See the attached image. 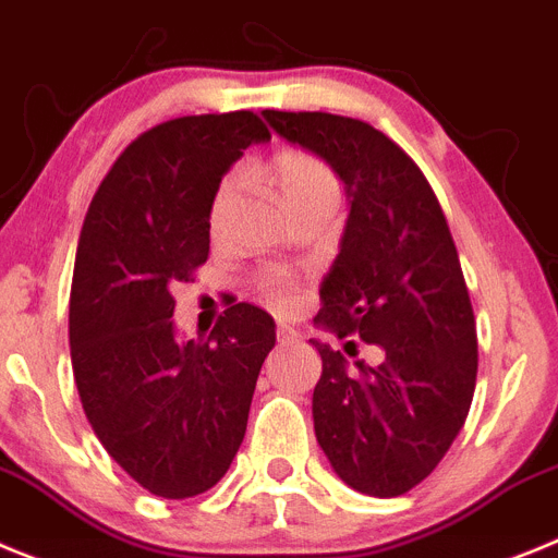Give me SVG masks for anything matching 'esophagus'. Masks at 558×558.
Returning a JSON list of instances; mask_svg holds the SVG:
<instances>
[{"label":"esophagus","mask_w":558,"mask_h":558,"mask_svg":"<svg viewBox=\"0 0 558 558\" xmlns=\"http://www.w3.org/2000/svg\"><path fill=\"white\" fill-rule=\"evenodd\" d=\"M294 341H298V333H294V330L291 328H278V344H294Z\"/></svg>","instance_id":"esophagus-1"}]
</instances>
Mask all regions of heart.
Here are the masks:
<instances>
[{
    "mask_svg": "<svg viewBox=\"0 0 558 558\" xmlns=\"http://www.w3.org/2000/svg\"><path fill=\"white\" fill-rule=\"evenodd\" d=\"M264 178L272 183L278 192L280 203L289 214H298L303 208H333L336 197H339V174L333 172L328 160L319 155L308 153V149H280L264 167ZM235 197V178H225L214 192L208 210V228L217 235L222 230L228 210ZM255 291L260 294L264 303H269L278 311H289L294 305V283L286 272L278 269H267V272L255 275Z\"/></svg>",
    "mask_w": 558,
    "mask_h": 558,
    "instance_id": "1",
    "label": "heart"
}]
</instances>
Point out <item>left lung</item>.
Returning <instances> with one entry per match:
<instances>
[{
	"instance_id": "left-lung-1",
	"label": "left lung",
	"mask_w": 558,
	"mask_h": 558,
	"mask_svg": "<svg viewBox=\"0 0 558 558\" xmlns=\"http://www.w3.org/2000/svg\"><path fill=\"white\" fill-rule=\"evenodd\" d=\"M264 117L286 142L328 160L350 197L314 323L386 353L378 366H350L314 341L316 441L344 484L398 498L445 459L475 391V316L448 219L420 167L373 124L323 110Z\"/></svg>"
}]
</instances>
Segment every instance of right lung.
Listing matches in <instances>:
<instances>
[{
    "label": "right lung",
    "instance_id": "obj_1",
    "mask_svg": "<svg viewBox=\"0 0 558 558\" xmlns=\"http://www.w3.org/2000/svg\"><path fill=\"white\" fill-rule=\"evenodd\" d=\"M267 138L253 110L155 124L105 174L80 230L69 298L80 403L102 448L158 498H194L228 473L275 348L272 316L250 303H230L208 339H178L169 291L208 260L225 172Z\"/></svg>",
    "mask_w": 558,
    "mask_h": 558
}]
</instances>
